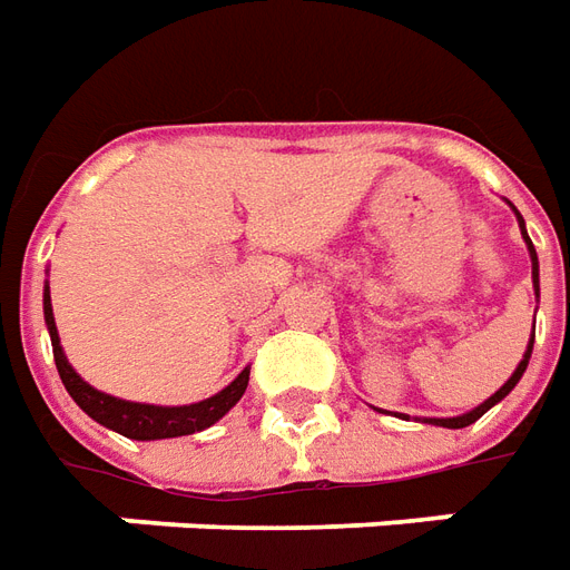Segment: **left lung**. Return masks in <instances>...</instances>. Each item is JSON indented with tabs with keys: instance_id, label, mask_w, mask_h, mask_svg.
<instances>
[{
	"instance_id": "obj_1",
	"label": "left lung",
	"mask_w": 570,
	"mask_h": 570,
	"mask_svg": "<svg viewBox=\"0 0 570 570\" xmlns=\"http://www.w3.org/2000/svg\"><path fill=\"white\" fill-rule=\"evenodd\" d=\"M513 213H517V209H513ZM517 222H520V228H523L525 246H529V258H532V282H534V294H538V255H534L532 239H529V234H525V222H523V216H520V213H517ZM532 345H534V336H532V340H529V348H525L523 361H520V366H517V370H513L511 379H508V382H504L502 387H499V391H495L493 396H490V400H483L481 405H478V409H472V412L460 414V417H423V423H435V426H448V430H463V426H469V423H474V421H478V417H483V414H487V412H490V409H493L495 402H502L504 396H508V393H511L513 387H517V382H520V379H523L525 366H529V357H532ZM400 417H402V414H400Z\"/></svg>"
}]
</instances>
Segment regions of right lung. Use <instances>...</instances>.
I'll list each match as a JSON object with an SVG mask.
<instances>
[{
  "label": "right lung",
  "mask_w": 570,
  "mask_h": 570,
  "mask_svg": "<svg viewBox=\"0 0 570 570\" xmlns=\"http://www.w3.org/2000/svg\"><path fill=\"white\" fill-rule=\"evenodd\" d=\"M45 321L50 331V342H53V361H57L59 379L66 384V391L71 393V400L83 409V412L98 421L107 430L119 432L126 439H138V442H156V439H177V435H191L213 426V423L225 417V414L239 402V396L246 393L249 384V366L239 372L237 379L219 391L209 400L191 402V405H147V402H128L117 400L110 393H101L96 387H89L68 363L66 351L59 345L57 321H53V306H50V288L45 285Z\"/></svg>",
  "instance_id": "right-lung-1"
}]
</instances>
